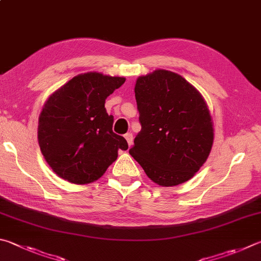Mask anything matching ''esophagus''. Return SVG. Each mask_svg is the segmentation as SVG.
Instances as JSON below:
<instances>
[{"label":"esophagus","mask_w":261,"mask_h":261,"mask_svg":"<svg viewBox=\"0 0 261 261\" xmlns=\"http://www.w3.org/2000/svg\"><path fill=\"white\" fill-rule=\"evenodd\" d=\"M124 138L127 141V145L131 146L132 145V140H134V137H132V134H130V132H127V134L124 135Z\"/></svg>","instance_id":"1"}]
</instances>
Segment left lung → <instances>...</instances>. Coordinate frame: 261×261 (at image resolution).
Segmentation results:
<instances>
[{
  "label": "left lung",
  "mask_w": 261,
  "mask_h": 261,
  "mask_svg": "<svg viewBox=\"0 0 261 261\" xmlns=\"http://www.w3.org/2000/svg\"><path fill=\"white\" fill-rule=\"evenodd\" d=\"M141 130L130 155L160 186L191 179L213 144L211 115L201 93L182 76L158 69L135 87Z\"/></svg>",
  "instance_id": "8db88e82"
}]
</instances>
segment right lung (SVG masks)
I'll list each match as a JSON object with an SVG mask.
<instances>
[{"instance_id":"right-lung-1","label":"right lung","mask_w":261,"mask_h":261,"mask_svg":"<svg viewBox=\"0 0 261 261\" xmlns=\"http://www.w3.org/2000/svg\"><path fill=\"white\" fill-rule=\"evenodd\" d=\"M124 77L97 72L80 74L52 93L39 117L42 154L60 178L83 185L100 178L127 143L113 132L106 98Z\"/></svg>"}]
</instances>
